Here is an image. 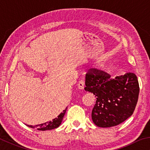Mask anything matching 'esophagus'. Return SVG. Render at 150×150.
<instances>
[{
  "label": "esophagus",
  "instance_id": "1",
  "mask_svg": "<svg viewBox=\"0 0 150 150\" xmlns=\"http://www.w3.org/2000/svg\"><path fill=\"white\" fill-rule=\"evenodd\" d=\"M78 87L79 89H83L85 87V81L83 80H81L78 83Z\"/></svg>",
  "mask_w": 150,
  "mask_h": 150
}]
</instances>
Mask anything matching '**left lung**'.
<instances>
[{
    "label": "left lung",
    "instance_id": "8db88e82",
    "mask_svg": "<svg viewBox=\"0 0 150 150\" xmlns=\"http://www.w3.org/2000/svg\"><path fill=\"white\" fill-rule=\"evenodd\" d=\"M85 85V90L96 98L91 115L95 125L115 126L132 115L139 92L134 73H126L112 79L105 71L92 68L86 74Z\"/></svg>",
    "mask_w": 150,
    "mask_h": 150
}]
</instances>
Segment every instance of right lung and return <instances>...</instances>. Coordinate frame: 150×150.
Here are the masks:
<instances>
[{"instance_id": "right-lung-1", "label": "right lung", "mask_w": 150, "mask_h": 150, "mask_svg": "<svg viewBox=\"0 0 150 150\" xmlns=\"http://www.w3.org/2000/svg\"><path fill=\"white\" fill-rule=\"evenodd\" d=\"M65 112H66V110H63V112L61 113L60 115L57 116V118L53 119L52 121L47 122H45L44 124H38V125H35V126H30V125H27V126L30 127V128H37L38 130H42V131L53 130V129L56 128L57 127L59 126V125L63 120V116L65 115Z\"/></svg>"}]
</instances>
